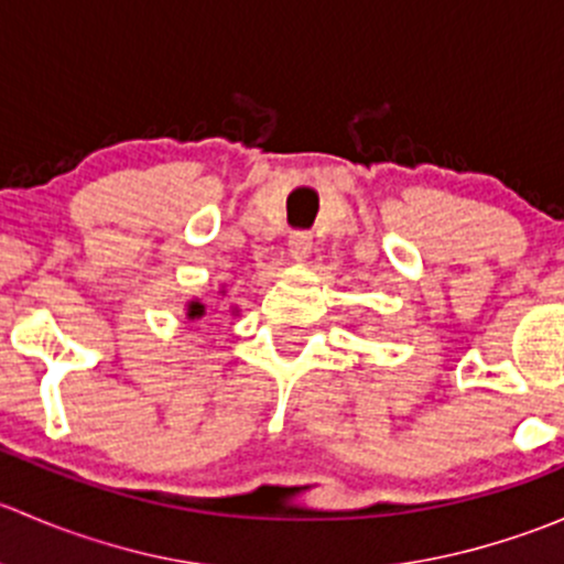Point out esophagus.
Here are the masks:
<instances>
[{"label":"esophagus","mask_w":564,"mask_h":564,"mask_svg":"<svg viewBox=\"0 0 564 564\" xmlns=\"http://www.w3.org/2000/svg\"><path fill=\"white\" fill-rule=\"evenodd\" d=\"M311 248H314V237H311L308 231H294V235L289 237V256H292V261L308 259Z\"/></svg>","instance_id":"obj_1"}]
</instances>
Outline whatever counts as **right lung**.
Listing matches in <instances>:
<instances>
[{
  "instance_id": "right-lung-1",
  "label": "right lung",
  "mask_w": 564,
  "mask_h": 564,
  "mask_svg": "<svg viewBox=\"0 0 564 564\" xmlns=\"http://www.w3.org/2000/svg\"><path fill=\"white\" fill-rule=\"evenodd\" d=\"M220 294H226L224 289H220ZM207 314V305L202 303V297H193L185 303V318H191V322H196V318H202ZM231 314H237V308H231Z\"/></svg>"
}]
</instances>
